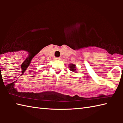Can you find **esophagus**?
Listing matches in <instances>:
<instances>
[{"label":"esophagus","instance_id":"esophagus-1","mask_svg":"<svg viewBox=\"0 0 123 123\" xmlns=\"http://www.w3.org/2000/svg\"><path fill=\"white\" fill-rule=\"evenodd\" d=\"M56 60H61L62 59L61 57H56L55 59Z\"/></svg>","mask_w":123,"mask_h":123}]
</instances>
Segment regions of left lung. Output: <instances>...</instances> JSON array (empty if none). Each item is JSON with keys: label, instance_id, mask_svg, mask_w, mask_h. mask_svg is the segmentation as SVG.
I'll return each mask as SVG.
<instances>
[{"label": "left lung", "instance_id": "8db88e82", "mask_svg": "<svg viewBox=\"0 0 123 123\" xmlns=\"http://www.w3.org/2000/svg\"><path fill=\"white\" fill-rule=\"evenodd\" d=\"M69 68H70V70H71L72 72H75V71L76 69V66L75 64H69Z\"/></svg>", "mask_w": 123, "mask_h": 123}]
</instances>
